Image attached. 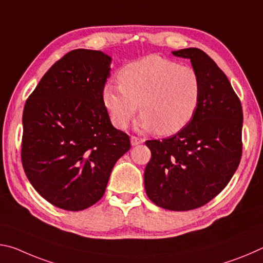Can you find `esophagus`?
I'll return each mask as SVG.
<instances>
[{"label": "esophagus", "mask_w": 263, "mask_h": 263, "mask_svg": "<svg viewBox=\"0 0 263 263\" xmlns=\"http://www.w3.org/2000/svg\"><path fill=\"white\" fill-rule=\"evenodd\" d=\"M144 141L145 140L141 139V138H138V137H135V136L131 137V145L132 146H137V145H139V144H142V142H144Z\"/></svg>", "instance_id": "34e87169"}]
</instances>
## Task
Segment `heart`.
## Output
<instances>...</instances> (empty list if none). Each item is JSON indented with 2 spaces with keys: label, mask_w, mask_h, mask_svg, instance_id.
Listing matches in <instances>:
<instances>
[{
  "label": "heart",
  "mask_w": 263,
  "mask_h": 263,
  "mask_svg": "<svg viewBox=\"0 0 263 263\" xmlns=\"http://www.w3.org/2000/svg\"><path fill=\"white\" fill-rule=\"evenodd\" d=\"M118 83H105L102 102L111 123L124 130L138 109L137 127L160 136L180 132L193 121L202 100V82L190 66L147 55L119 70Z\"/></svg>",
  "instance_id": "heart-1"
}]
</instances>
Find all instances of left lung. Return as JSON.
<instances>
[{
    "label": "left lung",
    "instance_id": "8db88e82",
    "mask_svg": "<svg viewBox=\"0 0 263 263\" xmlns=\"http://www.w3.org/2000/svg\"><path fill=\"white\" fill-rule=\"evenodd\" d=\"M173 55L190 59L202 82V100L188 125L162 140H147L152 157L145 190L158 206L188 211L225 188L242 153V108L224 72L205 52L189 47Z\"/></svg>",
    "mask_w": 263,
    "mask_h": 263
}]
</instances>
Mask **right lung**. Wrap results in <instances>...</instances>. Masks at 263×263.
<instances>
[{"label":"right lung","mask_w":263,"mask_h":263,"mask_svg":"<svg viewBox=\"0 0 263 263\" xmlns=\"http://www.w3.org/2000/svg\"><path fill=\"white\" fill-rule=\"evenodd\" d=\"M110 64L101 51H70L26 100L24 172L42 197L64 210L81 211L99 202L115 163L131 147L102 102Z\"/></svg>","instance_id":"1"}]
</instances>
